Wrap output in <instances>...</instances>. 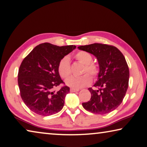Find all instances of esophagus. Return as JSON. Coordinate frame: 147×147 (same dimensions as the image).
I'll return each mask as SVG.
<instances>
[{
	"instance_id": "obj_1",
	"label": "esophagus",
	"mask_w": 147,
	"mask_h": 147,
	"mask_svg": "<svg viewBox=\"0 0 147 147\" xmlns=\"http://www.w3.org/2000/svg\"><path fill=\"white\" fill-rule=\"evenodd\" d=\"M80 91L79 89H74V88H71V89H70V92H77V91Z\"/></svg>"
}]
</instances>
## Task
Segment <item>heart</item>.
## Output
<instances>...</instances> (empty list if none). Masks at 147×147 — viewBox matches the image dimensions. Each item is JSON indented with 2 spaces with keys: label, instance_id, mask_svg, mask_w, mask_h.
Returning a JSON list of instances; mask_svg holds the SVG:
<instances>
[{
  "label": "heart",
  "instance_id": "b5f03b06",
  "mask_svg": "<svg viewBox=\"0 0 147 147\" xmlns=\"http://www.w3.org/2000/svg\"><path fill=\"white\" fill-rule=\"evenodd\" d=\"M76 60L81 64L85 65L83 73H89L93 78H95L99 73V69L96 64L91 63L92 57L91 54L86 51H80L75 55ZM58 70L60 76L63 78H67L71 74V67L69 64V59L67 56L62 58L59 62ZM91 78L88 74L80 77H70L66 80V84L67 86L74 89H80L88 86L91 84Z\"/></svg>",
  "mask_w": 147,
  "mask_h": 147
}]
</instances>
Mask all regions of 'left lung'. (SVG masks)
I'll use <instances>...</instances> for the list:
<instances>
[{
    "instance_id": "8db88e82",
    "label": "left lung",
    "mask_w": 147,
    "mask_h": 147,
    "mask_svg": "<svg viewBox=\"0 0 147 147\" xmlns=\"http://www.w3.org/2000/svg\"><path fill=\"white\" fill-rule=\"evenodd\" d=\"M80 50L94 55L98 60L99 73L90 100L82 103L90 112L105 114L116 109L122 102L128 88L129 71L123 54L116 47L94 43L80 46Z\"/></svg>"
}]
</instances>
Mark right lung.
Here are the masks:
<instances>
[{
    "label": "right lung",
    "instance_id": "obj_1",
    "mask_svg": "<svg viewBox=\"0 0 147 147\" xmlns=\"http://www.w3.org/2000/svg\"><path fill=\"white\" fill-rule=\"evenodd\" d=\"M76 48L75 45L58 47L45 42L35 47L24 58L18 71L20 95L33 112L42 116L60 112L69 88L55 87L63 83L58 70L60 60Z\"/></svg>",
    "mask_w": 147,
    "mask_h": 147
}]
</instances>
